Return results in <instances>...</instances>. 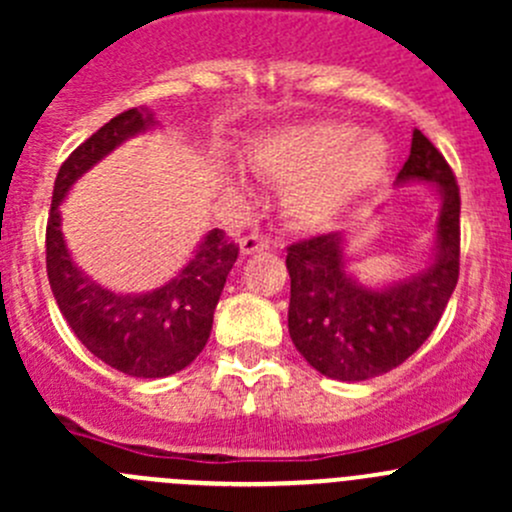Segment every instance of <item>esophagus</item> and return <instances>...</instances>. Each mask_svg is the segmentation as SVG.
Here are the masks:
<instances>
[{"mask_svg": "<svg viewBox=\"0 0 512 512\" xmlns=\"http://www.w3.org/2000/svg\"><path fill=\"white\" fill-rule=\"evenodd\" d=\"M267 247H270V242L262 235H247L240 240V255H255V252L267 250Z\"/></svg>", "mask_w": 512, "mask_h": 512, "instance_id": "34e87169", "label": "esophagus"}]
</instances>
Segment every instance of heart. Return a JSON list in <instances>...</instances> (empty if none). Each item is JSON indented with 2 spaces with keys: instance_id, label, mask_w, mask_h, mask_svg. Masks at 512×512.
Here are the masks:
<instances>
[{
  "instance_id": "b5f03b06",
  "label": "heart",
  "mask_w": 512,
  "mask_h": 512,
  "mask_svg": "<svg viewBox=\"0 0 512 512\" xmlns=\"http://www.w3.org/2000/svg\"><path fill=\"white\" fill-rule=\"evenodd\" d=\"M391 163L381 133L361 131L349 121H309L275 128L255 138L247 165L257 175L287 183L282 213L299 230H329L369 195ZM242 188L235 173L225 175Z\"/></svg>"
}]
</instances>
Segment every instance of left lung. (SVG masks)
Returning a JSON list of instances; mask_svg holds the SVG:
<instances>
[{"mask_svg": "<svg viewBox=\"0 0 512 512\" xmlns=\"http://www.w3.org/2000/svg\"><path fill=\"white\" fill-rule=\"evenodd\" d=\"M426 183L438 203L431 247L418 270L366 285L349 270V235L332 232L287 250L289 337L312 369L337 381H366L404 364L431 337L458 282L461 198L446 158L421 131L396 188Z\"/></svg>", "mask_w": 512, "mask_h": 512, "instance_id": "8db88e82", "label": "left lung"}]
</instances>
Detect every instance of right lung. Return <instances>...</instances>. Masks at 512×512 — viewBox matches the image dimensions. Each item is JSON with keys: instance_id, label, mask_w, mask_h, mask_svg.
<instances>
[{"instance_id": "obj_1", "label": "right lung", "mask_w": 512, "mask_h": 512, "mask_svg": "<svg viewBox=\"0 0 512 512\" xmlns=\"http://www.w3.org/2000/svg\"><path fill=\"white\" fill-rule=\"evenodd\" d=\"M153 128L156 116L141 106L118 113L86 138L59 168L46 225V272L61 314L91 354L138 379H163L203 352L237 260V245L215 227L168 282L148 292H116L76 265L61 230V203L94 165Z\"/></svg>"}]
</instances>
